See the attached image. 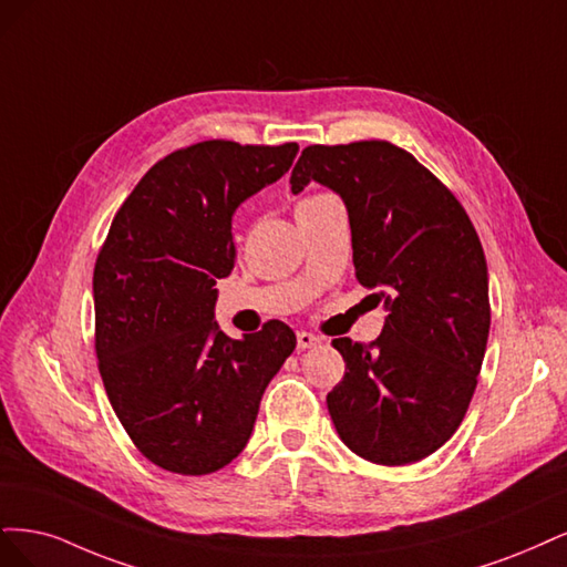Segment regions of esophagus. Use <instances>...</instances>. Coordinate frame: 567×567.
I'll use <instances>...</instances> for the list:
<instances>
[{
  "instance_id": "obj_1",
  "label": "esophagus",
  "mask_w": 567,
  "mask_h": 567,
  "mask_svg": "<svg viewBox=\"0 0 567 567\" xmlns=\"http://www.w3.org/2000/svg\"><path fill=\"white\" fill-rule=\"evenodd\" d=\"M322 339L320 337H316L313 332H299L297 334V346L301 351H306V349H316V346L320 343Z\"/></svg>"
}]
</instances>
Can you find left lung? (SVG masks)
I'll list each match as a JSON object with an SVG mask.
<instances>
[{"mask_svg":"<svg viewBox=\"0 0 567 567\" xmlns=\"http://www.w3.org/2000/svg\"><path fill=\"white\" fill-rule=\"evenodd\" d=\"M341 195L360 285L389 316L372 343L332 346L346 372L327 393L341 441L362 460H424L460 429L489 334L487 264L468 214L416 157L389 141L308 145L291 193Z\"/></svg>","mask_w":567,"mask_h":567,"instance_id":"1","label":"left lung"}]
</instances>
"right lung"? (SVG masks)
Masks as SVG:
<instances>
[{
	"mask_svg": "<svg viewBox=\"0 0 567 567\" xmlns=\"http://www.w3.org/2000/svg\"><path fill=\"white\" fill-rule=\"evenodd\" d=\"M297 151L214 138L169 153L124 199L99 251V372L126 435L164 471L207 476L230 464L295 351L280 320L226 337L214 285L233 270L237 205L278 181Z\"/></svg>",
	"mask_w": 567,
	"mask_h": 567,
	"instance_id": "right-lung-1",
	"label": "right lung"
}]
</instances>
